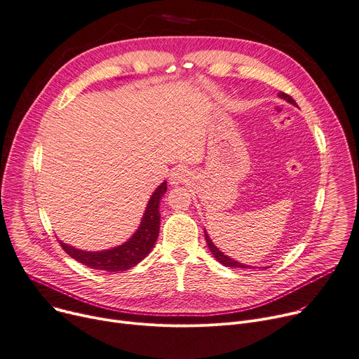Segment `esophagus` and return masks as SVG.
<instances>
[{"instance_id":"obj_1","label":"esophagus","mask_w":359,"mask_h":359,"mask_svg":"<svg viewBox=\"0 0 359 359\" xmlns=\"http://www.w3.org/2000/svg\"><path fill=\"white\" fill-rule=\"evenodd\" d=\"M186 176H187V175H186V170H183V169H176V170H173V173L170 175L172 184H179V183L184 182Z\"/></svg>"}]
</instances>
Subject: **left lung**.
Here are the masks:
<instances>
[{"mask_svg":"<svg viewBox=\"0 0 359 359\" xmlns=\"http://www.w3.org/2000/svg\"><path fill=\"white\" fill-rule=\"evenodd\" d=\"M278 97L281 98V100H285L287 102H290V104H293V105H296V101L290 97V95H287V93H284V92H280L278 93ZM205 238H206V244H208V247H209V250L212 251V254H213V257L217 258L221 264H224V266H226V267H236V269H250L248 266H244V264H241V262H238V261H235V259H232V258H229L228 255H225L224 252H221L217 247L213 245V243L210 241V238L208 236V233H206V231H205Z\"/></svg>","mask_w":359,"mask_h":359,"instance_id":"8db88e82","label":"left lung"}]
</instances>
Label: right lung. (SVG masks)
<instances>
[{
  "instance_id": "1",
  "label": "right lung",
  "mask_w": 359,
  "mask_h": 359,
  "mask_svg": "<svg viewBox=\"0 0 359 359\" xmlns=\"http://www.w3.org/2000/svg\"><path fill=\"white\" fill-rule=\"evenodd\" d=\"M167 190V183L163 182L150 198L144 217L141 219L140 228L137 232L130 238L127 243L123 245L105 250V251H82L78 248L70 247L65 243H60L65 252H67L72 258L82 262L83 266L93 269V270H102L109 273L116 271H126L131 267L137 266L141 259H144L146 255L153 250L158 231H160V201Z\"/></svg>"
}]
</instances>
